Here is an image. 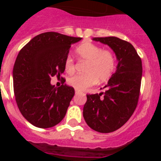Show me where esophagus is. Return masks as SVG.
<instances>
[{
	"mask_svg": "<svg viewBox=\"0 0 161 161\" xmlns=\"http://www.w3.org/2000/svg\"><path fill=\"white\" fill-rule=\"evenodd\" d=\"M75 93H76V94H79L80 92V91H78V90H76V92H75Z\"/></svg>",
	"mask_w": 161,
	"mask_h": 161,
	"instance_id": "34e87169",
	"label": "esophagus"
}]
</instances>
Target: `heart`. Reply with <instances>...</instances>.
<instances>
[{
  "mask_svg": "<svg viewBox=\"0 0 161 161\" xmlns=\"http://www.w3.org/2000/svg\"><path fill=\"white\" fill-rule=\"evenodd\" d=\"M77 57L85 61L84 72L68 79V84L76 90H83L98 81H104L111 76L114 69L115 59L114 54L108 50H102L92 42H83L76 49ZM64 68L68 73H73L74 61L70 56L65 59Z\"/></svg>",
  "mask_w": 161,
  "mask_h": 161,
  "instance_id": "b5f03b06",
  "label": "heart"
}]
</instances>
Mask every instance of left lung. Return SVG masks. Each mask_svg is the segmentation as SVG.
<instances>
[{
	"label": "left lung",
	"mask_w": 161,
	"mask_h": 161,
	"mask_svg": "<svg viewBox=\"0 0 161 161\" xmlns=\"http://www.w3.org/2000/svg\"><path fill=\"white\" fill-rule=\"evenodd\" d=\"M108 45L116 55V71L105 93L87 95L83 117L88 126L100 133L120 128L133 114L138 104L142 79V61L130 42L117 37L93 38ZM103 94V98L100 96Z\"/></svg>",
	"instance_id": "obj_1"
}]
</instances>
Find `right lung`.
Here are the masks:
<instances>
[{"instance_id":"obj_1","label":"right lung","mask_w":161,"mask_h":161,"mask_svg":"<svg viewBox=\"0 0 161 161\" xmlns=\"http://www.w3.org/2000/svg\"><path fill=\"white\" fill-rule=\"evenodd\" d=\"M82 38L46 32L33 38L18 53L13 69L14 91L20 112L39 128H49L63 120L75 90L64 84L56 88L52 76L64 72L71 45Z\"/></svg>"}]
</instances>
